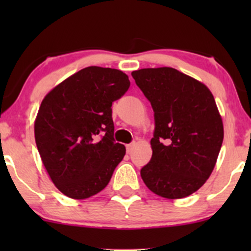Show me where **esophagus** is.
<instances>
[{
  "instance_id": "esophagus-1",
  "label": "esophagus",
  "mask_w": 251,
  "mask_h": 251,
  "mask_svg": "<svg viewBox=\"0 0 251 251\" xmlns=\"http://www.w3.org/2000/svg\"><path fill=\"white\" fill-rule=\"evenodd\" d=\"M134 146H135V143H131V144H128V145H126V151L128 152H132V150L134 149Z\"/></svg>"
}]
</instances>
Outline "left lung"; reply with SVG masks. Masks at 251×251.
Masks as SVG:
<instances>
[{
  "label": "left lung",
  "instance_id": "1",
  "mask_svg": "<svg viewBox=\"0 0 251 251\" xmlns=\"http://www.w3.org/2000/svg\"><path fill=\"white\" fill-rule=\"evenodd\" d=\"M132 76L154 112L152 158L140 176L160 197H188L210 177L223 143L214 96L205 85L171 67L143 68Z\"/></svg>",
  "mask_w": 251,
  "mask_h": 251
}]
</instances>
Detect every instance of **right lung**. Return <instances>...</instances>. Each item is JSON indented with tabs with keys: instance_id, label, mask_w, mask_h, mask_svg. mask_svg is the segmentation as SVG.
<instances>
[{
	"instance_id": "add662e5",
	"label": "right lung",
	"mask_w": 251,
	"mask_h": 251,
	"mask_svg": "<svg viewBox=\"0 0 251 251\" xmlns=\"http://www.w3.org/2000/svg\"><path fill=\"white\" fill-rule=\"evenodd\" d=\"M129 87L122 71L91 66L42 100L34 131L50 179L63 195L83 200L111 180L126 149L114 140L112 102Z\"/></svg>"
}]
</instances>
